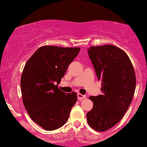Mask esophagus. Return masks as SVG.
Segmentation results:
<instances>
[{
    "label": "esophagus",
    "mask_w": 147,
    "mask_h": 147,
    "mask_svg": "<svg viewBox=\"0 0 147 147\" xmlns=\"http://www.w3.org/2000/svg\"><path fill=\"white\" fill-rule=\"evenodd\" d=\"M77 97H78V100H82V99H84V98H86V96L82 95V94H80V93H78V94H77Z\"/></svg>",
    "instance_id": "34e87169"
}]
</instances>
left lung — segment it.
Instances as JSON below:
<instances>
[{"label":"left lung","instance_id":"1","mask_svg":"<svg viewBox=\"0 0 147 147\" xmlns=\"http://www.w3.org/2000/svg\"><path fill=\"white\" fill-rule=\"evenodd\" d=\"M88 53L101 81L102 94L89 97L94 106L86 114L87 121L94 130L105 131L120 121L130 106L136 75L128 55L117 46H91Z\"/></svg>","mask_w":147,"mask_h":147}]
</instances>
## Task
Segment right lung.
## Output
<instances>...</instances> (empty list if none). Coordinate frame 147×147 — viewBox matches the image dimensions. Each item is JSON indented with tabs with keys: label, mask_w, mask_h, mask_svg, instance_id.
I'll list each match as a JSON object with an SVG mask.
<instances>
[{
	"label": "right lung",
	"mask_w": 147,
	"mask_h": 147,
	"mask_svg": "<svg viewBox=\"0 0 147 147\" xmlns=\"http://www.w3.org/2000/svg\"><path fill=\"white\" fill-rule=\"evenodd\" d=\"M79 51V47L43 46L25 65L21 78L23 103L30 119L45 130L63 126L76 102V93L66 94L58 84Z\"/></svg>",
	"instance_id": "add662e5"
}]
</instances>
